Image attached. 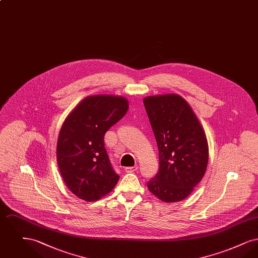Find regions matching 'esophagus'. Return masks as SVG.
<instances>
[{"instance_id": "34e87169", "label": "esophagus", "mask_w": 258, "mask_h": 258, "mask_svg": "<svg viewBox=\"0 0 258 258\" xmlns=\"http://www.w3.org/2000/svg\"><path fill=\"white\" fill-rule=\"evenodd\" d=\"M138 169V165H135V166H128L124 168V171L126 173H132V172L136 171Z\"/></svg>"}]
</instances>
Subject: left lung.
<instances>
[{
    "instance_id": "obj_1",
    "label": "left lung",
    "mask_w": 258,
    "mask_h": 258,
    "mask_svg": "<svg viewBox=\"0 0 258 258\" xmlns=\"http://www.w3.org/2000/svg\"><path fill=\"white\" fill-rule=\"evenodd\" d=\"M159 148L160 169L147 183L164 202L188 197L202 180L208 164V143L196 114L178 95L143 99Z\"/></svg>"
}]
</instances>
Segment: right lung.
I'll return each mask as SVG.
<instances>
[{"instance_id": "add662e5", "label": "right lung", "mask_w": 258, "mask_h": 258, "mask_svg": "<svg viewBox=\"0 0 258 258\" xmlns=\"http://www.w3.org/2000/svg\"><path fill=\"white\" fill-rule=\"evenodd\" d=\"M128 108L127 100L115 96L83 99L61 125L57 161L70 190L80 199L96 201L114 188L120 176L104 147V135Z\"/></svg>"}]
</instances>
